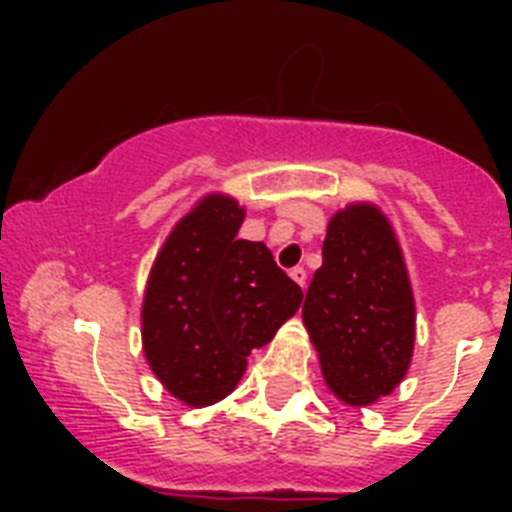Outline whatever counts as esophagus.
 I'll return each mask as SVG.
<instances>
[{"label":"esophagus","instance_id":"1","mask_svg":"<svg viewBox=\"0 0 512 512\" xmlns=\"http://www.w3.org/2000/svg\"><path fill=\"white\" fill-rule=\"evenodd\" d=\"M289 277L295 279V282H297V284H300V287H302V289H305V284H307V271H305V269H302V266H295V269L289 271Z\"/></svg>","mask_w":512,"mask_h":512}]
</instances>
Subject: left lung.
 <instances>
[{"label": "left lung", "mask_w": 512, "mask_h": 512, "mask_svg": "<svg viewBox=\"0 0 512 512\" xmlns=\"http://www.w3.org/2000/svg\"><path fill=\"white\" fill-rule=\"evenodd\" d=\"M330 392L346 405H372L408 374L415 300L390 220L369 202L330 217L323 266L302 305Z\"/></svg>", "instance_id": "obj_1"}]
</instances>
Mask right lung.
Instances as JSON below:
<instances>
[{"label": "right lung", "mask_w": 512, "mask_h": 512, "mask_svg": "<svg viewBox=\"0 0 512 512\" xmlns=\"http://www.w3.org/2000/svg\"><path fill=\"white\" fill-rule=\"evenodd\" d=\"M246 210L207 194L174 225L143 297V354L166 390L205 408L235 390L248 354L297 312L302 289L261 241L238 238Z\"/></svg>", "instance_id": "1"}]
</instances>
